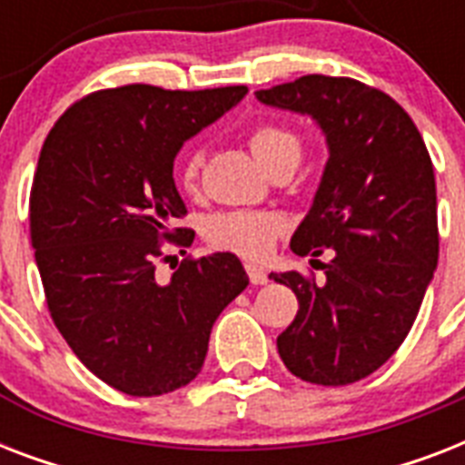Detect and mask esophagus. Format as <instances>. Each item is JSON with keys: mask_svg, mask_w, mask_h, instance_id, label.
Segmentation results:
<instances>
[{"mask_svg": "<svg viewBox=\"0 0 465 465\" xmlns=\"http://www.w3.org/2000/svg\"><path fill=\"white\" fill-rule=\"evenodd\" d=\"M246 272L251 277V282L253 284H265L268 282V272L261 268V265H253V262H246Z\"/></svg>", "mask_w": 465, "mask_h": 465, "instance_id": "34e87169", "label": "esophagus"}]
</instances>
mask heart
I'll use <instances>...</instances> for the list:
<instances>
[{
  "mask_svg": "<svg viewBox=\"0 0 465 465\" xmlns=\"http://www.w3.org/2000/svg\"><path fill=\"white\" fill-rule=\"evenodd\" d=\"M248 144L265 171L277 163H284V161L297 166L299 156H302V140L297 137V133H292L290 127L277 125V123H262V125L253 127ZM200 166H203L200 152H188L183 156L181 183L185 188L195 185ZM282 232L284 219L275 212H222L210 219L207 241L214 248H222L229 253L261 261L275 248Z\"/></svg>",
  "mask_w": 465,
  "mask_h": 465,
  "instance_id": "1",
  "label": "heart"
}]
</instances>
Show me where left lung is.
<instances>
[{
    "label": "left lung",
    "mask_w": 465,
    "mask_h": 465,
    "mask_svg": "<svg viewBox=\"0 0 465 465\" xmlns=\"http://www.w3.org/2000/svg\"><path fill=\"white\" fill-rule=\"evenodd\" d=\"M255 96L311 115L331 154L292 251L332 248V261L321 284L297 270L270 275L299 302L277 352L302 381H360L401 347L437 270L432 159L411 115L357 79L306 74Z\"/></svg>",
    "instance_id": "left-lung-1"
}]
</instances>
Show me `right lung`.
<instances>
[{"label": "right lung", "mask_w": 465, "mask_h": 465, "mask_svg": "<svg viewBox=\"0 0 465 465\" xmlns=\"http://www.w3.org/2000/svg\"><path fill=\"white\" fill-rule=\"evenodd\" d=\"M246 86L166 91L127 84L64 111L40 149L31 243L47 309L89 371L127 396H163L200 374L217 316L248 287L233 253L185 258L156 277L161 241L190 246L173 183L183 142ZM185 253V251H183Z\"/></svg>", "instance_id": "1"}]
</instances>
